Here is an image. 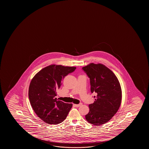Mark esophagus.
<instances>
[{
	"mask_svg": "<svg viewBox=\"0 0 149 149\" xmlns=\"http://www.w3.org/2000/svg\"><path fill=\"white\" fill-rule=\"evenodd\" d=\"M82 104L81 103H80L79 104H74V106H75V107H79L80 106H81V105Z\"/></svg>",
	"mask_w": 149,
	"mask_h": 149,
	"instance_id": "1",
	"label": "esophagus"
}]
</instances>
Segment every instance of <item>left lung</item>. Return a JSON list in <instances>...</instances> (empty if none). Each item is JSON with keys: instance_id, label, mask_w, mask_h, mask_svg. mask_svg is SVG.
Segmentation results:
<instances>
[{"instance_id": "left-lung-1", "label": "left lung", "mask_w": 149, "mask_h": 149, "mask_svg": "<svg viewBox=\"0 0 149 149\" xmlns=\"http://www.w3.org/2000/svg\"><path fill=\"white\" fill-rule=\"evenodd\" d=\"M90 79L91 92L97 96L90 111L86 115L88 122L95 126L104 124L112 118L120 108L122 100L120 84L114 74L106 66L90 63L82 68Z\"/></svg>"}]
</instances>
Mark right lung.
<instances>
[{"mask_svg":"<svg viewBox=\"0 0 149 149\" xmlns=\"http://www.w3.org/2000/svg\"><path fill=\"white\" fill-rule=\"evenodd\" d=\"M76 68L50 65L43 68L33 77L29 85V99L37 116L49 124H58L65 120L72 104L59 101L56 91L65 76Z\"/></svg>","mask_w":149,"mask_h":149,"instance_id":"obj_1","label":"right lung"}]
</instances>
